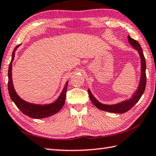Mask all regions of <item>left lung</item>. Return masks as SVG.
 <instances>
[{
  "mask_svg": "<svg viewBox=\"0 0 156 156\" xmlns=\"http://www.w3.org/2000/svg\"><path fill=\"white\" fill-rule=\"evenodd\" d=\"M129 38V42L132 46L133 48L137 51L139 56L140 59H141V76H140V81L139 86L137 87L136 90L135 91L129 99L126 100H124L122 101L120 103H115V104L112 105H108V104H103V103L99 102L95 97L93 96V94L91 93L90 90L88 88V92L89 94V97L90 101L93 103V105L97 107V108L101 109V110L108 112H112V113H116V114H123L128 112L133 108L136 103L139 101V100L141 99V96L143 95V93L145 91V88L146 87V63H145V59L143 55V52L142 50V48L141 45L135 40H134L130 37V36H128Z\"/></svg>",
  "mask_w": 156,
  "mask_h": 156,
  "instance_id": "1",
  "label": "left lung"
}]
</instances>
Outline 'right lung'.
Masks as SVG:
<instances>
[{"label":"right lung","instance_id":"obj_1","mask_svg":"<svg viewBox=\"0 0 156 156\" xmlns=\"http://www.w3.org/2000/svg\"><path fill=\"white\" fill-rule=\"evenodd\" d=\"M20 45L21 44L16 46L13 49L11 63L9 66L8 90L9 95H10L11 100L15 103V104L16 105L17 108L20 109V111L27 116L34 119H41L51 116V115L59 112L60 109L63 108L64 103H65L68 81L66 82L59 97L53 103H47V104L43 105L35 104V103L27 102L26 101L21 99L15 91L13 87V80H12V63L14 60L15 51Z\"/></svg>","mask_w":156,"mask_h":156}]
</instances>
